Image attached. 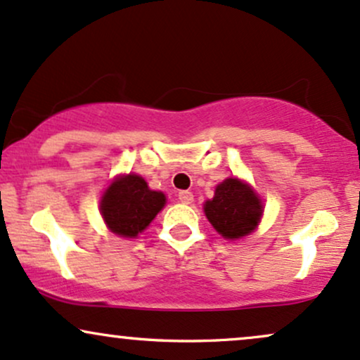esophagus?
<instances>
[{
    "instance_id": "obj_1",
    "label": "esophagus",
    "mask_w": 360,
    "mask_h": 360,
    "mask_svg": "<svg viewBox=\"0 0 360 360\" xmlns=\"http://www.w3.org/2000/svg\"><path fill=\"white\" fill-rule=\"evenodd\" d=\"M179 199H180L181 204H192L193 193L188 192V191H181V192H179Z\"/></svg>"
}]
</instances>
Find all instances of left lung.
<instances>
[{"mask_svg": "<svg viewBox=\"0 0 360 360\" xmlns=\"http://www.w3.org/2000/svg\"><path fill=\"white\" fill-rule=\"evenodd\" d=\"M204 212L217 233L226 240H236L257 228L264 207L248 185L226 179L216 187L214 199L205 202Z\"/></svg>", "mask_w": 360, "mask_h": 360, "instance_id": "1", "label": "left lung"}]
</instances>
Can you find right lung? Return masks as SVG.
Instances as JSON below:
<instances>
[{
	"label": "right lung",
	"mask_w": 360,
	"mask_h": 360,
	"mask_svg": "<svg viewBox=\"0 0 360 360\" xmlns=\"http://www.w3.org/2000/svg\"><path fill=\"white\" fill-rule=\"evenodd\" d=\"M165 202V193L149 191L143 176L126 175L112 181L100 202V211L110 231L134 238L148 228Z\"/></svg>",
	"instance_id": "right-lung-1"
}]
</instances>
